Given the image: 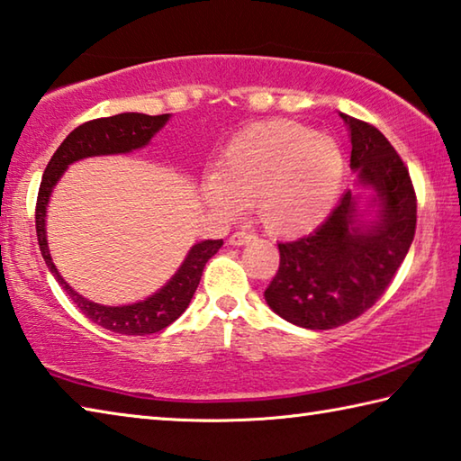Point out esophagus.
Listing matches in <instances>:
<instances>
[{
	"mask_svg": "<svg viewBox=\"0 0 461 461\" xmlns=\"http://www.w3.org/2000/svg\"><path fill=\"white\" fill-rule=\"evenodd\" d=\"M253 239H255V235H249V232L239 230V232H235V235H230L229 243L232 247H240V245H245V243H249V240H253Z\"/></svg>",
	"mask_w": 461,
	"mask_h": 461,
	"instance_id": "34e87169",
	"label": "esophagus"
}]
</instances>
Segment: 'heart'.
Wrapping results in <instances>:
<instances>
[{
	"mask_svg": "<svg viewBox=\"0 0 461 461\" xmlns=\"http://www.w3.org/2000/svg\"><path fill=\"white\" fill-rule=\"evenodd\" d=\"M344 176L346 158L334 137L295 121H265L232 137L202 194L224 216L255 204L269 235L297 237L332 212Z\"/></svg>",
	"mask_w": 461,
	"mask_h": 461,
	"instance_id": "obj_1",
	"label": "heart"
}]
</instances>
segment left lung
<instances>
[{
  "label": "left lung",
  "mask_w": 461,
  "mask_h": 461,
  "mask_svg": "<svg viewBox=\"0 0 461 461\" xmlns=\"http://www.w3.org/2000/svg\"><path fill=\"white\" fill-rule=\"evenodd\" d=\"M340 117L352 143L350 169L370 194L346 190L312 235L279 243V271L265 289L277 316L308 330H332L373 308L415 237L417 198L399 153L376 127Z\"/></svg>",
  "instance_id": "obj_1"
}]
</instances>
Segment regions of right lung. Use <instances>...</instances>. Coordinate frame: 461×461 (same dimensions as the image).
I'll list each match as a JSON object with an SVG mask.
<instances>
[{"mask_svg":"<svg viewBox=\"0 0 461 461\" xmlns=\"http://www.w3.org/2000/svg\"><path fill=\"white\" fill-rule=\"evenodd\" d=\"M169 113L166 115H143V113H119L113 117H103L88 121L85 125H78L75 131H70L67 140L60 143V148L54 151L52 159L48 161L44 169L42 184H40L38 202H36V235L38 245L46 261V267L50 269L59 285L68 294L72 303L85 313V316L111 330L115 334L125 336H145L156 334L159 330L167 328L172 321L182 316L190 305L194 292L200 284L202 271L210 257L218 253L222 247L221 240H200L192 245L185 259L172 277L166 281L164 287H159L156 294L145 297L141 302L127 305H103L86 300L72 289L64 277L56 269L52 261L50 249L46 239V212L48 202L54 192V185L60 182L62 174L75 161L99 156H121V153H131L135 149L145 148L151 141L161 127L169 121Z\"/></svg>","mask_w":461,"mask_h":461,"instance_id":"add662e5","label":"right lung"}]
</instances>
